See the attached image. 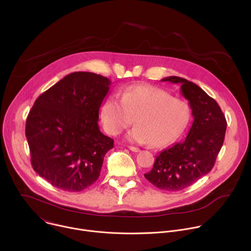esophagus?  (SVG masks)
<instances>
[{
  "label": "esophagus",
  "mask_w": 251,
  "mask_h": 251,
  "mask_svg": "<svg viewBox=\"0 0 251 251\" xmlns=\"http://www.w3.org/2000/svg\"><path fill=\"white\" fill-rule=\"evenodd\" d=\"M128 148H129V150H130V151H132V152H136V153H137V152H140V149H139V148H137V147L129 146Z\"/></svg>",
  "instance_id": "1"
}]
</instances>
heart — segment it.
<instances>
[{
  "label": "heart",
  "mask_w": 251,
  "mask_h": 251,
  "mask_svg": "<svg viewBox=\"0 0 251 251\" xmlns=\"http://www.w3.org/2000/svg\"><path fill=\"white\" fill-rule=\"evenodd\" d=\"M190 105L173 97L168 91L147 84L126 87L117 96L107 98L101 107L100 117L104 129L116 136L134 121L137 124L127 139L155 148L167 146L185 131L191 120Z\"/></svg>",
  "instance_id": "heart-1"
}]
</instances>
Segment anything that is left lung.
Returning <instances> with one entry per match:
<instances>
[{
    "label": "left lung",
    "instance_id": "obj_1",
    "mask_svg": "<svg viewBox=\"0 0 251 251\" xmlns=\"http://www.w3.org/2000/svg\"><path fill=\"white\" fill-rule=\"evenodd\" d=\"M181 84V93L189 101L194 117L185 141L162 151L152 170L144 174L155 187L176 192L184 190L213 168L224 144L226 120L217 101L197 84L178 76L162 79Z\"/></svg>",
    "mask_w": 251,
    "mask_h": 251
}]
</instances>
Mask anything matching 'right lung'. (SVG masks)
Instances as JSON below:
<instances>
[{"label": "right lung", "mask_w": 251, "mask_h": 251, "mask_svg": "<svg viewBox=\"0 0 251 251\" xmlns=\"http://www.w3.org/2000/svg\"><path fill=\"white\" fill-rule=\"evenodd\" d=\"M110 85L107 77L80 71L35 100L25 123L31 166L53 187L80 192L99 177L104 156L114 147L98 126Z\"/></svg>", "instance_id": "1"}]
</instances>
